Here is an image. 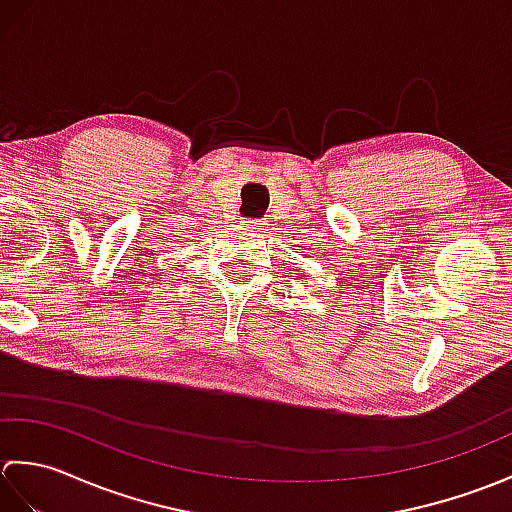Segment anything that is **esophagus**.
I'll list each match as a JSON object with an SVG mask.
<instances>
[{
	"label": "esophagus",
	"instance_id": "34e87169",
	"mask_svg": "<svg viewBox=\"0 0 512 512\" xmlns=\"http://www.w3.org/2000/svg\"><path fill=\"white\" fill-rule=\"evenodd\" d=\"M266 222L264 220H248L246 222V231L250 233V235H262V233H266Z\"/></svg>",
	"mask_w": 512,
	"mask_h": 512
}]
</instances>
